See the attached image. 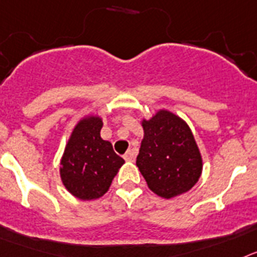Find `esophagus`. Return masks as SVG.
Instances as JSON below:
<instances>
[{
  "instance_id": "esophagus-1",
  "label": "esophagus",
  "mask_w": 257,
  "mask_h": 257,
  "mask_svg": "<svg viewBox=\"0 0 257 257\" xmlns=\"http://www.w3.org/2000/svg\"><path fill=\"white\" fill-rule=\"evenodd\" d=\"M124 159H125L126 162H135L136 153L133 150H129L128 153H125V155H124Z\"/></svg>"
}]
</instances>
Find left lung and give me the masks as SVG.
<instances>
[{
    "label": "left lung",
    "mask_w": 257,
    "mask_h": 257,
    "mask_svg": "<svg viewBox=\"0 0 257 257\" xmlns=\"http://www.w3.org/2000/svg\"><path fill=\"white\" fill-rule=\"evenodd\" d=\"M144 140L137 156L138 169L156 195L171 199L186 193L202 175V155L185 120L159 110L142 120Z\"/></svg>",
    "instance_id": "left-lung-1"
}]
</instances>
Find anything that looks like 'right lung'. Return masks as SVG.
I'll return each mask as SVG.
<instances>
[{
    "label": "right lung",
    "instance_id": "1",
    "mask_svg": "<svg viewBox=\"0 0 257 257\" xmlns=\"http://www.w3.org/2000/svg\"><path fill=\"white\" fill-rule=\"evenodd\" d=\"M103 121L99 116H85L73 128L61 159L64 187L81 200L101 198L124 164L111 142L101 138Z\"/></svg>",
    "mask_w": 257,
    "mask_h": 257
}]
</instances>
